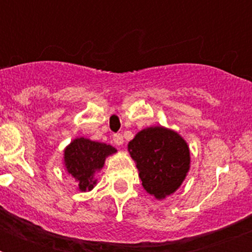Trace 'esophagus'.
<instances>
[{"label": "esophagus", "instance_id": "obj_1", "mask_svg": "<svg viewBox=\"0 0 252 252\" xmlns=\"http://www.w3.org/2000/svg\"><path fill=\"white\" fill-rule=\"evenodd\" d=\"M114 142H115V145H123V136L120 133H116L114 134Z\"/></svg>", "mask_w": 252, "mask_h": 252}]
</instances>
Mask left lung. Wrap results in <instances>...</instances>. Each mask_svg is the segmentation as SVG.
<instances>
[{"instance_id":"obj_1","label":"left lung","mask_w":252,"mask_h":252,"mask_svg":"<svg viewBox=\"0 0 252 252\" xmlns=\"http://www.w3.org/2000/svg\"><path fill=\"white\" fill-rule=\"evenodd\" d=\"M145 191L165 199L182 186L189 170V148L175 130L149 126L140 130L128 144Z\"/></svg>"}]
</instances>
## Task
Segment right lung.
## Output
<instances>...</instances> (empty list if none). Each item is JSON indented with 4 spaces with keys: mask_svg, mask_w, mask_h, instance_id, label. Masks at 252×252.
<instances>
[{
    "mask_svg": "<svg viewBox=\"0 0 252 252\" xmlns=\"http://www.w3.org/2000/svg\"><path fill=\"white\" fill-rule=\"evenodd\" d=\"M114 153H116L114 146L78 137L65 148L64 165L78 183L80 191H91L96 184L95 174L100 171L106 158Z\"/></svg>",
    "mask_w": 252,
    "mask_h": 252,
    "instance_id": "obj_1",
    "label": "right lung"
}]
</instances>
